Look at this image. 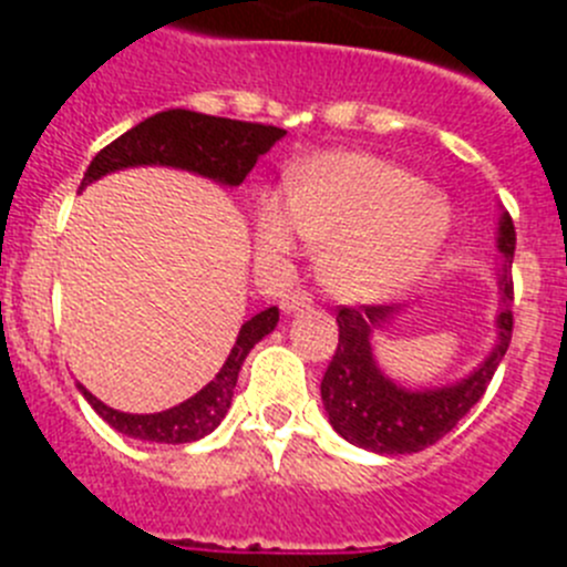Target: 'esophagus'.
I'll use <instances>...</instances> for the list:
<instances>
[{"instance_id": "esophagus-1", "label": "esophagus", "mask_w": 567, "mask_h": 567, "mask_svg": "<svg viewBox=\"0 0 567 567\" xmlns=\"http://www.w3.org/2000/svg\"><path fill=\"white\" fill-rule=\"evenodd\" d=\"M312 307V295L309 292H289L280 298V309L287 315H295V312H303V309Z\"/></svg>"}]
</instances>
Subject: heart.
<instances>
[{
	"label": "heart",
	"mask_w": 567,
	"mask_h": 567,
	"mask_svg": "<svg viewBox=\"0 0 567 567\" xmlns=\"http://www.w3.org/2000/svg\"><path fill=\"white\" fill-rule=\"evenodd\" d=\"M452 233V207L417 175L372 153L332 150L303 162L287 193H260L255 252L287 264L295 238L320 249V284L346 303L412 289Z\"/></svg>",
	"instance_id": "obj_1"
}]
</instances>
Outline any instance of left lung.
<instances>
[{
	"instance_id": "8db88e82",
	"label": "left lung",
	"mask_w": 567,
	"mask_h": 567,
	"mask_svg": "<svg viewBox=\"0 0 567 567\" xmlns=\"http://www.w3.org/2000/svg\"><path fill=\"white\" fill-rule=\"evenodd\" d=\"M517 247V233L508 213H499L497 249H499V309L497 338L483 363L465 378L432 389H409L383 372L374 360V334L383 332L400 312L398 307H360L338 312V349L329 363L320 400L334 432L352 445L374 454H414L423 452L471 412V405L485 394V385L505 358L514 329L511 300V260Z\"/></svg>"
}]
</instances>
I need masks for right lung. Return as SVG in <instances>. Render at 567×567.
Wrapping results in <instances>:
<instances>
[{"label": "right lung", "mask_w": 567, "mask_h": 567, "mask_svg": "<svg viewBox=\"0 0 567 567\" xmlns=\"http://www.w3.org/2000/svg\"><path fill=\"white\" fill-rule=\"evenodd\" d=\"M284 135H287V130L267 127V124L235 122V118H218V115H204L184 107L164 110V113L150 115L142 124H135L133 130L118 135L113 144H107L90 162L79 189L99 182L104 175L130 167L187 169V173L202 175V178L218 182L224 187H238L260 155L269 153V147L280 142ZM278 318V307H269L249 318L240 327L238 340L224 360L221 372L215 374L202 392L173 405L167 412H118V409H110L107 403H102L96 394H90L82 383H79V392L96 409L104 423H110L115 432L127 434V437L169 445L193 443V440L213 434L227 417L240 365L258 340L275 332Z\"/></svg>", "instance_id": "1"}]
</instances>
